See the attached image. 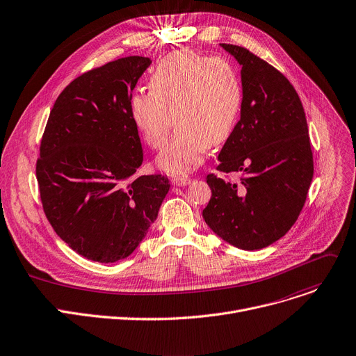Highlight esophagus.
<instances>
[{"label":"esophagus","instance_id":"esophagus-1","mask_svg":"<svg viewBox=\"0 0 356 356\" xmlns=\"http://www.w3.org/2000/svg\"><path fill=\"white\" fill-rule=\"evenodd\" d=\"M191 183H192V179L187 177V176H180V177H173L172 179L173 186H187Z\"/></svg>","mask_w":356,"mask_h":356}]
</instances>
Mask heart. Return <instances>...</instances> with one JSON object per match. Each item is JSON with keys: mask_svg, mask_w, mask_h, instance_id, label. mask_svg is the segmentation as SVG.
Instances as JSON below:
<instances>
[{"mask_svg": "<svg viewBox=\"0 0 356 356\" xmlns=\"http://www.w3.org/2000/svg\"><path fill=\"white\" fill-rule=\"evenodd\" d=\"M241 103L242 87L227 61L176 51L152 70L149 92L133 94L129 114L153 149L164 146L175 122L177 130L157 164L169 175L181 176L197 168L209 146H220L229 138Z\"/></svg>", "mask_w": 356, "mask_h": 356, "instance_id": "heart-1", "label": "heart"}]
</instances>
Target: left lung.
Returning a JSON list of instances; mask_svg holds the SVG:
<instances>
[{"label": "left lung", "mask_w": 356, "mask_h": 356, "mask_svg": "<svg viewBox=\"0 0 356 356\" xmlns=\"http://www.w3.org/2000/svg\"><path fill=\"white\" fill-rule=\"evenodd\" d=\"M242 67L241 118L218 170L241 172L239 183L207 175L203 219L213 233L243 250L268 248L296 222L314 177L303 106L282 73L239 45L220 44Z\"/></svg>", "instance_id": "8db88e82"}]
</instances>
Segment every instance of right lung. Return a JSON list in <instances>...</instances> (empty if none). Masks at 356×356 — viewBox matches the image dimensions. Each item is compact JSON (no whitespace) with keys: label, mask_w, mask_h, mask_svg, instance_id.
<instances>
[{"label":"right lung","mask_w":356,"mask_h":356,"mask_svg":"<svg viewBox=\"0 0 356 356\" xmlns=\"http://www.w3.org/2000/svg\"><path fill=\"white\" fill-rule=\"evenodd\" d=\"M149 57L87 71L58 96L41 140L37 181L45 216L79 254L100 264L130 256L157 219L170 183L136 176L143 163L129 102Z\"/></svg>","instance_id":"right-lung-1"}]
</instances>
